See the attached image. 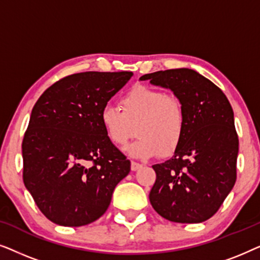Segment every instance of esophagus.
Wrapping results in <instances>:
<instances>
[{
  "label": "esophagus",
  "instance_id": "esophagus-1",
  "mask_svg": "<svg viewBox=\"0 0 260 260\" xmlns=\"http://www.w3.org/2000/svg\"><path fill=\"white\" fill-rule=\"evenodd\" d=\"M140 168H142V165H140V163L135 161L131 162V170H133V172H136V170H138Z\"/></svg>",
  "mask_w": 260,
  "mask_h": 260
}]
</instances>
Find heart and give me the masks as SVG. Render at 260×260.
<instances>
[{"label":"heart","mask_w":260,"mask_h":260,"mask_svg":"<svg viewBox=\"0 0 260 260\" xmlns=\"http://www.w3.org/2000/svg\"><path fill=\"white\" fill-rule=\"evenodd\" d=\"M120 108L108 104L101 111V124L115 147L124 149L137 133L140 138L129 149L135 157L169 156L176 151L186 133V112L179 99L137 85L123 95Z\"/></svg>","instance_id":"1"}]
</instances>
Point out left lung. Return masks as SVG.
I'll return each instance as SVG.
<instances>
[{
	"instance_id": "8db88e82",
	"label": "left lung",
	"mask_w": 260,
	"mask_h": 260,
	"mask_svg": "<svg viewBox=\"0 0 260 260\" xmlns=\"http://www.w3.org/2000/svg\"><path fill=\"white\" fill-rule=\"evenodd\" d=\"M141 79L170 88L186 112V133L174 156L152 166V208L173 222L206 221L237 180L239 138L232 106L215 84L193 70L158 71Z\"/></svg>"
}]
</instances>
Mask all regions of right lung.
Instances as JSON below:
<instances>
[{
    "mask_svg": "<svg viewBox=\"0 0 260 260\" xmlns=\"http://www.w3.org/2000/svg\"><path fill=\"white\" fill-rule=\"evenodd\" d=\"M133 72L63 77L35 103L22 141L23 183L38 208L61 226H85L106 212L130 161L108 140L101 111Z\"/></svg>",
    "mask_w": 260,
    "mask_h": 260,
    "instance_id": "obj_1",
    "label": "right lung"
}]
</instances>
